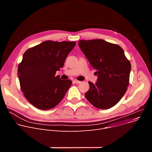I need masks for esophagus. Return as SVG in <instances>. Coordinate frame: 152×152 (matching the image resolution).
<instances>
[{"label": "esophagus", "mask_w": 152, "mask_h": 152, "mask_svg": "<svg viewBox=\"0 0 152 152\" xmlns=\"http://www.w3.org/2000/svg\"><path fill=\"white\" fill-rule=\"evenodd\" d=\"M73 82H74L75 83H81V81L77 80H76V79H75V80H73Z\"/></svg>", "instance_id": "obj_1"}]
</instances>
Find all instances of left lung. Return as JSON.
Here are the masks:
<instances>
[{"label": "left lung", "mask_w": 152, "mask_h": 152, "mask_svg": "<svg viewBox=\"0 0 152 152\" xmlns=\"http://www.w3.org/2000/svg\"><path fill=\"white\" fill-rule=\"evenodd\" d=\"M78 44L98 76L95 83L88 82L90 89L85 97L99 109H109L127 89L131 62L120 46L102 39L79 40Z\"/></svg>", "instance_id": "1"}]
</instances>
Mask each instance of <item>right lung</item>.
I'll list each match as a JSON object with an SVG mask.
<instances>
[{"label":"right lung","instance_id":"obj_1","mask_svg":"<svg viewBox=\"0 0 152 152\" xmlns=\"http://www.w3.org/2000/svg\"><path fill=\"white\" fill-rule=\"evenodd\" d=\"M75 45V41L48 40L25 52L18 67V77L21 90L33 106L50 110L63 99L72 81L61 80L55 74Z\"/></svg>","mask_w":152,"mask_h":152}]
</instances>
